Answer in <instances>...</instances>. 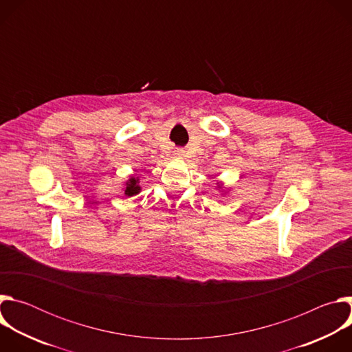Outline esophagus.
Returning a JSON list of instances; mask_svg holds the SVG:
<instances>
[{"label":"esophagus","instance_id":"1","mask_svg":"<svg viewBox=\"0 0 352 352\" xmlns=\"http://www.w3.org/2000/svg\"><path fill=\"white\" fill-rule=\"evenodd\" d=\"M175 156L178 157V159H184V150H177V153H175Z\"/></svg>","mask_w":352,"mask_h":352}]
</instances>
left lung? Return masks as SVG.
<instances>
[{
	"label": "left lung",
	"instance_id": "1",
	"mask_svg": "<svg viewBox=\"0 0 352 352\" xmlns=\"http://www.w3.org/2000/svg\"><path fill=\"white\" fill-rule=\"evenodd\" d=\"M219 188H221V186H219Z\"/></svg>",
	"mask_w": 352,
	"mask_h": 352
}]
</instances>
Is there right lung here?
Instances as JSON below:
<instances>
[{"instance_id":"obj_1","label":"right lung","mask_w":352,"mask_h":352,"mask_svg":"<svg viewBox=\"0 0 352 352\" xmlns=\"http://www.w3.org/2000/svg\"><path fill=\"white\" fill-rule=\"evenodd\" d=\"M140 192V186H139V179L138 178H129L126 181V186L124 189V193L126 196H135Z\"/></svg>"}]
</instances>
